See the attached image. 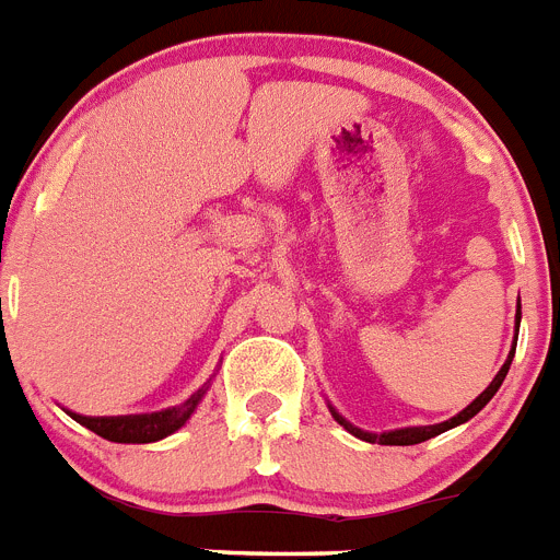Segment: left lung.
<instances>
[{
    "instance_id": "8db88e82",
    "label": "left lung",
    "mask_w": 560,
    "mask_h": 560,
    "mask_svg": "<svg viewBox=\"0 0 560 560\" xmlns=\"http://www.w3.org/2000/svg\"><path fill=\"white\" fill-rule=\"evenodd\" d=\"M518 324H522V304H518V313H515V338H513V349H510V354H508V361H504V366L499 369V372H495V377H493V381H490V386L485 388L482 395L476 397V400L470 402L468 408H462L459 415L451 417V420L436 422V425L395 428V431H383V434H372V431H363V428L352 425V422H349L347 417L340 415L338 408H335L332 402L327 400L329 415L335 417V422H338V425L347 428V431H349V434H352V436H358V440H363V442H377V445H417V442L431 440V436L442 434V431H448V428L462 425V422H468L470 417L479 415V411H482V408L488 406L490 400H493V395H495V392H499V386H502V383H504V377H508V369H510V363H513V354H515V340H518Z\"/></svg>"
}]
</instances>
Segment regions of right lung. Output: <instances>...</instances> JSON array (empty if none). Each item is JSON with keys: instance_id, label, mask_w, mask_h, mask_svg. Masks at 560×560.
Segmentation results:
<instances>
[{"instance_id": "add662e5", "label": "right lung", "mask_w": 560, "mask_h": 560, "mask_svg": "<svg viewBox=\"0 0 560 560\" xmlns=\"http://www.w3.org/2000/svg\"><path fill=\"white\" fill-rule=\"evenodd\" d=\"M208 386L211 381L206 383L202 388H197L186 402H179V406L163 408V411H152V415H120V417H84L75 415V411H67L75 422H81L84 428L95 431L98 436L109 442H132V445H143V442H158L165 440L168 434L179 431V428L186 425L191 420V415L197 411V406L206 397Z\"/></svg>"}]
</instances>
